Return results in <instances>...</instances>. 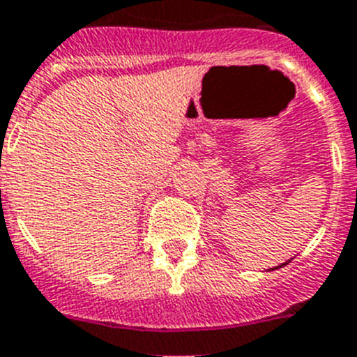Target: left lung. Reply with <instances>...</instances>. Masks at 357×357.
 I'll return each instance as SVG.
<instances>
[{
  "instance_id": "left-lung-1",
  "label": "left lung",
  "mask_w": 357,
  "mask_h": 357,
  "mask_svg": "<svg viewBox=\"0 0 357 357\" xmlns=\"http://www.w3.org/2000/svg\"><path fill=\"white\" fill-rule=\"evenodd\" d=\"M287 262H291V260H287ZM287 262H284V264H280V266H277V268H271V269H278V268H282V266H286Z\"/></svg>"
}]
</instances>
